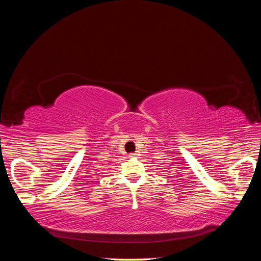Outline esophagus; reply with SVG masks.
<instances>
[{"label":"esophagus","instance_id":"esophagus-1","mask_svg":"<svg viewBox=\"0 0 261 261\" xmlns=\"http://www.w3.org/2000/svg\"><path fill=\"white\" fill-rule=\"evenodd\" d=\"M138 155H139L138 152H135V153H131V154H130V156H131V158H137Z\"/></svg>","mask_w":261,"mask_h":261}]
</instances>
